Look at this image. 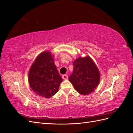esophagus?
Instances as JSON below:
<instances>
[{
    "label": "esophagus",
    "mask_w": 133,
    "mask_h": 133,
    "mask_svg": "<svg viewBox=\"0 0 133 133\" xmlns=\"http://www.w3.org/2000/svg\"><path fill=\"white\" fill-rule=\"evenodd\" d=\"M62 78L64 80H67L68 79V76L67 74H64L62 76Z\"/></svg>",
    "instance_id": "obj_1"
}]
</instances>
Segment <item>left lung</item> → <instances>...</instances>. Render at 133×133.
I'll return each mask as SVG.
<instances>
[{"label":"left lung","mask_w":133,"mask_h":133,"mask_svg":"<svg viewBox=\"0 0 133 133\" xmlns=\"http://www.w3.org/2000/svg\"><path fill=\"white\" fill-rule=\"evenodd\" d=\"M73 71L69 77L75 90L82 95L89 94L98 87L100 74L91 58L79 57L73 62Z\"/></svg>","instance_id":"1"}]
</instances>
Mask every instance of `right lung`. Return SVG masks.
<instances>
[{
  "label": "right lung",
  "mask_w": 133,
  "mask_h": 133,
  "mask_svg": "<svg viewBox=\"0 0 133 133\" xmlns=\"http://www.w3.org/2000/svg\"><path fill=\"white\" fill-rule=\"evenodd\" d=\"M54 62L51 52L43 51L35 59L28 74L31 89L37 95L46 98L57 93L63 81Z\"/></svg>",
  "instance_id": "1"
}]
</instances>
